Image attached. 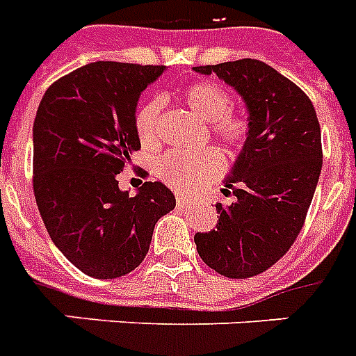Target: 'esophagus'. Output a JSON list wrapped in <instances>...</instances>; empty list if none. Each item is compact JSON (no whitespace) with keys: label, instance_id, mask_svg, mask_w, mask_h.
<instances>
[{"label":"esophagus","instance_id":"esophagus-1","mask_svg":"<svg viewBox=\"0 0 356 356\" xmlns=\"http://www.w3.org/2000/svg\"><path fill=\"white\" fill-rule=\"evenodd\" d=\"M175 203H177L179 209H186V207H190V200H186V197L181 194H177V197H175Z\"/></svg>","mask_w":356,"mask_h":356}]
</instances>
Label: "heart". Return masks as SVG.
I'll list each match as a JSON object with an SVG mask.
<instances>
[{"label": "heart", "mask_w": 356, "mask_h": 356, "mask_svg": "<svg viewBox=\"0 0 356 356\" xmlns=\"http://www.w3.org/2000/svg\"><path fill=\"white\" fill-rule=\"evenodd\" d=\"M184 102L203 122L212 123V133L231 147H242L249 134V122L243 114H233L231 96L223 86L200 81L184 92ZM161 102L151 99L140 108L134 129L142 145L151 147L159 136ZM156 175L179 192H197L222 173L223 161L216 151H168L156 161Z\"/></svg>", "instance_id": "heart-1"}]
</instances>
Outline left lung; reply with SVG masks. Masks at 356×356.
I'll use <instances>...</instances> for the list:
<instances>
[{"instance_id":"obj_1","label":"left lung","mask_w":356,"mask_h":356,"mask_svg":"<svg viewBox=\"0 0 356 356\" xmlns=\"http://www.w3.org/2000/svg\"><path fill=\"white\" fill-rule=\"evenodd\" d=\"M194 72L233 86L249 122L223 181L236 201L216 203V229L195 233V248L214 271L248 279L275 264L303 227L321 172L320 123L307 94L266 63L242 58Z\"/></svg>"}]
</instances>
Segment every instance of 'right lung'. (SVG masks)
Segmentation results:
<instances>
[{
  "mask_svg": "<svg viewBox=\"0 0 356 356\" xmlns=\"http://www.w3.org/2000/svg\"><path fill=\"white\" fill-rule=\"evenodd\" d=\"M166 66L90 63L55 81L33 125V188L58 251L96 279L127 275L145 259L155 223L175 209L161 181L134 195L118 173L140 149V94Z\"/></svg>",
  "mask_w": 356,
  "mask_h": 356,
  "instance_id": "obj_1",
  "label": "right lung"
}]
</instances>
